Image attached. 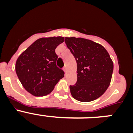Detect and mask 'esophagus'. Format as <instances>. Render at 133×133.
<instances>
[{
  "label": "esophagus",
  "mask_w": 133,
  "mask_h": 133,
  "mask_svg": "<svg viewBox=\"0 0 133 133\" xmlns=\"http://www.w3.org/2000/svg\"><path fill=\"white\" fill-rule=\"evenodd\" d=\"M63 70H64V72L66 74V72H67V68H66V66H64V67L63 68Z\"/></svg>",
  "instance_id": "esophagus-1"
}]
</instances>
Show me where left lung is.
<instances>
[{"label":"left lung","instance_id":"obj_1","mask_svg":"<svg viewBox=\"0 0 133 133\" xmlns=\"http://www.w3.org/2000/svg\"><path fill=\"white\" fill-rule=\"evenodd\" d=\"M66 46L76 59L77 81L70 85V93L78 101L99 98L110 84L113 63L103 46L90 40L66 37Z\"/></svg>","mask_w":133,"mask_h":133}]
</instances>
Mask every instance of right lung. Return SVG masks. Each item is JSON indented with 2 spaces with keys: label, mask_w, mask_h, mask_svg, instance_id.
<instances>
[{
  "label": "right lung",
  "mask_w": 133,
  "mask_h": 133,
  "mask_svg": "<svg viewBox=\"0 0 133 133\" xmlns=\"http://www.w3.org/2000/svg\"><path fill=\"white\" fill-rule=\"evenodd\" d=\"M64 37H49L36 40L18 56L15 69L21 84L31 95L45 96L52 92L64 72L56 66L57 46Z\"/></svg>",
  "instance_id": "add662e5"
}]
</instances>
